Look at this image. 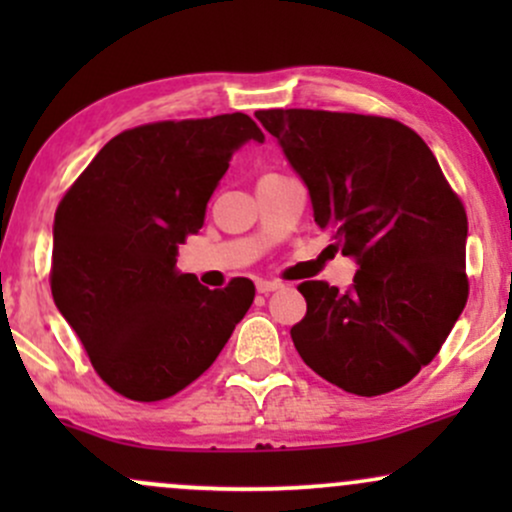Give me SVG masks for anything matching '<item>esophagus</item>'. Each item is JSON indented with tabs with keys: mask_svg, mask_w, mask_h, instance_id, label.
Masks as SVG:
<instances>
[{
	"mask_svg": "<svg viewBox=\"0 0 512 512\" xmlns=\"http://www.w3.org/2000/svg\"><path fill=\"white\" fill-rule=\"evenodd\" d=\"M279 289H281L279 281H267V279L257 281V291L264 293V296H267V293H272V291H279Z\"/></svg>",
	"mask_w": 512,
	"mask_h": 512,
	"instance_id": "obj_1",
	"label": "esophagus"
}]
</instances>
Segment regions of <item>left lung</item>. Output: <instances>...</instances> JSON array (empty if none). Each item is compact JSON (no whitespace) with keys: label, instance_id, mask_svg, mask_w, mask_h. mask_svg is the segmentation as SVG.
Masks as SVG:
<instances>
[{"label":"left lung","instance_id":"left-lung-1","mask_svg":"<svg viewBox=\"0 0 512 512\" xmlns=\"http://www.w3.org/2000/svg\"><path fill=\"white\" fill-rule=\"evenodd\" d=\"M313 202L330 248L354 257L346 291L303 281L291 339L305 366L351 395L407 385L464 310L467 211L414 129L390 117L257 110Z\"/></svg>","mask_w":512,"mask_h":512}]
</instances>
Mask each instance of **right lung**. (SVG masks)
Here are the masks:
<instances>
[{
    "mask_svg": "<svg viewBox=\"0 0 512 512\" xmlns=\"http://www.w3.org/2000/svg\"><path fill=\"white\" fill-rule=\"evenodd\" d=\"M250 139L264 134L243 113L139 125L110 139L64 192L52 226V298L117 395H178L255 301L245 276L209 291L175 267L233 151Z\"/></svg>",
    "mask_w": 512,
    "mask_h": 512,
    "instance_id": "right-lung-1",
    "label": "right lung"
}]
</instances>
